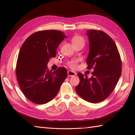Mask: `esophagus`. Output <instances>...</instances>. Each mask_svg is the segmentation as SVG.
<instances>
[{"label": "esophagus", "instance_id": "obj_1", "mask_svg": "<svg viewBox=\"0 0 135 135\" xmlns=\"http://www.w3.org/2000/svg\"><path fill=\"white\" fill-rule=\"evenodd\" d=\"M76 73L71 71V70H69L68 71V75L69 76H74L75 75H76Z\"/></svg>", "mask_w": 135, "mask_h": 135}]
</instances>
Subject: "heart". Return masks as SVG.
Here are the masks:
<instances>
[{"label":"heart","instance_id":"b5f03b06","mask_svg":"<svg viewBox=\"0 0 135 135\" xmlns=\"http://www.w3.org/2000/svg\"><path fill=\"white\" fill-rule=\"evenodd\" d=\"M71 42L74 46H76L78 44H83L84 45L85 44V40L82 37V36L78 35H76L73 36ZM79 61V59H72L70 61H68L67 65L69 67H70L72 69H75L78 66V64Z\"/></svg>","mask_w":135,"mask_h":135}]
</instances>
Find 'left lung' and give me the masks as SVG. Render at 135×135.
Returning <instances> with one entry per match:
<instances>
[{
    "instance_id": "1",
    "label": "left lung",
    "mask_w": 135,
    "mask_h": 135,
    "mask_svg": "<svg viewBox=\"0 0 135 135\" xmlns=\"http://www.w3.org/2000/svg\"><path fill=\"white\" fill-rule=\"evenodd\" d=\"M86 33L89 41L87 69L93 68L94 71L89 79L78 74L80 82L75 90L85 101L97 103L107 99L115 88L121 75L122 61L116 44L109 35L92 29Z\"/></svg>"
}]
</instances>
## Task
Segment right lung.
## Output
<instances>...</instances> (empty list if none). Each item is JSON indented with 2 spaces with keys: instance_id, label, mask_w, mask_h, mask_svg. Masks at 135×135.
I'll return each instance as SVG.
<instances>
[{
  "instance_id": "right-lung-1",
  "label": "right lung",
  "mask_w": 135,
  "mask_h": 135,
  "mask_svg": "<svg viewBox=\"0 0 135 135\" xmlns=\"http://www.w3.org/2000/svg\"><path fill=\"white\" fill-rule=\"evenodd\" d=\"M59 30H42L32 34L20 49L16 68L20 87L27 99L36 104L52 100L68 76L66 69L60 67L52 72L47 64L56 55L60 43L66 38Z\"/></svg>"
}]
</instances>
